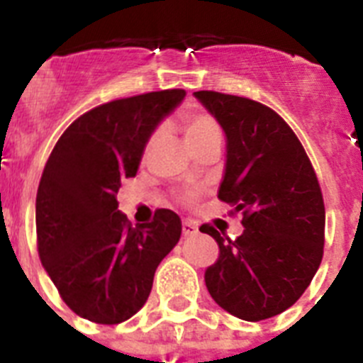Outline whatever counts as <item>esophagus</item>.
<instances>
[{
  "mask_svg": "<svg viewBox=\"0 0 363 363\" xmlns=\"http://www.w3.org/2000/svg\"><path fill=\"white\" fill-rule=\"evenodd\" d=\"M182 233H184V236H194V234L198 233L196 223L191 220H185L184 223H182Z\"/></svg>",
  "mask_w": 363,
  "mask_h": 363,
  "instance_id": "esophagus-1",
  "label": "esophagus"
}]
</instances>
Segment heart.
Instances as JSON below:
<instances>
[{
    "instance_id": "heart-1",
    "label": "heart",
    "mask_w": 363,
    "mask_h": 363,
    "mask_svg": "<svg viewBox=\"0 0 363 363\" xmlns=\"http://www.w3.org/2000/svg\"><path fill=\"white\" fill-rule=\"evenodd\" d=\"M182 121H184V130L185 136H187V142L192 149L200 145V143L211 140V138H221V130L218 127L216 120L213 116H209L207 112L191 108V111H185L182 114ZM158 134L160 133H154L150 136L149 147L154 145V142L158 140Z\"/></svg>"
}]
</instances>
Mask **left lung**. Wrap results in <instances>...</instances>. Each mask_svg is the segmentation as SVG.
Returning a JSON list of instances; mask_svg holds the SVG:
<instances>
[{
    "label": "left lung",
    "mask_w": 363,
    "mask_h": 363,
    "mask_svg": "<svg viewBox=\"0 0 363 363\" xmlns=\"http://www.w3.org/2000/svg\"><path fill=\"white\" fill-rule=\"evenodd\" d=\"M225 133V174L218 198L242 213L230 240L201 225L220 247L205 285L221 309L259 322L289 309L323 256L325 207L300 140L277 112L252 99L194 92Z\"/></svg>",
    "instance_id": "1"
}]
</instances>
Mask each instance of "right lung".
I'll list each match as a JSON object with an SVG mask.
<instances>
[{
  "instance_id": "add662e5",
  "label": "right lung",
  "mask_w": 363,
  "mask_h": 363,
  "mask_svg": "<svg viewBox=\"0 0 363 363\" xmlns=\"http://www.w3.org/2000/svg\"><path fill=\"white\" fill-rule=\"evenodd\" d=\"M185 91L149 92L85 112L57 140L36 196L38 252L63 301L85 320L114 325L145 306L154 272L182 234L156 211L133 227L118 211L121 179L136 176L149 138Z\"/></svg>"
}]
</instances>
